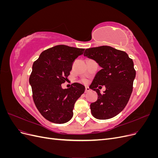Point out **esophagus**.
Segmentation results:
<instances>
[{"label": "esophagus", "mask_w": 158, "mask_h": 158, "mask_svg": "<svg viewBox=\"0 0 158 158\" xmlns=\"http://www.w3.org/2000/svg\"><path fill=\"white\" fill-rule=\"evenodd\" d=\"M89 91H90V89L88 87H85V93H87V92H89Z\"/></svg>", "instance_id": "1"}]
</instances>
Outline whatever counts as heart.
<instances>
[{"instance_id":"1","label":"heart","mask_w":158,"mask_h":158,"mask_svg":"<svg viewBox=\"0 0 158 158\" xmlns=\"http://www.w3.org/2000/svg\"><path fill=\"white\" fill-rule=\"evenodd\" d=\"M84 82H86V80H84Z\"/></svg>"}]
</instances>
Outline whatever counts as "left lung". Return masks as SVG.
Here are the masks:
<instances>
[{"label":"left lung","instance_id":"left-lung-1","mask_svg":"<svg viewBox=\"0 0 158 158\" xmlns=\"http://www.w3.org/2000/svg\"><path fill=\"white\" fill-rule=\"evenodd\" d=\"M84 55L102 67L89 87L98 95L97 101L90 105L92 115L101 120L115 117L125 107L132 92L136 76L132 60L125 51L109 46L87 49ZM101 85L106 88L103 94L98 89Z\"/></svg>","mask_w":158,"mask_h":158}]
</instances>
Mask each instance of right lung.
<instances>
[{
	"label": "right lung",
	"instance_id": "1",
	"mask_svg": "<svg viewBox=\"0 0 158 158\" xmlns=\"http://www.w3.org/2000/svg\"><path fill=\"white\" fill-rule=\"evenodd\" d=\"M84 51L56 45L43 51L33 64L29 82L33 101L41 115L50 122L63 124L73 116L74 103L84 94L85 87L74 83L71 88L63 89L61 84L70 74L74 60Z\"/></svg>",
	"mask_w": 158,
	"mask_h": 158
}]
</instances>
